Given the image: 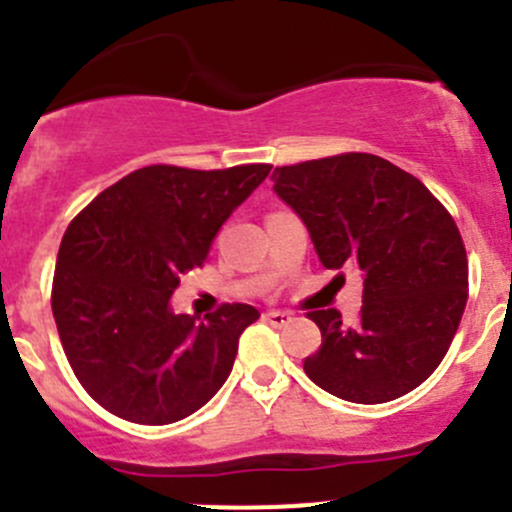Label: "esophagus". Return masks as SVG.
Segmentation results:
<instances>
[{
    "instance_id": "obj_1",
    "label": "esophagus",
    "mask_w": 512,
    "mask_h": 512,
    "mask_svg": "<svg viewBox=\"0 0 512 512\" xmlns=\"http://www.w3.org/2000/svg\"><path fill=\"white\" fill-rule=\"evenodd\" d=\"M264 319L269 321L271 326H286V324H289V321H291V314H286V311L271 309V311H266Z\"/></svg>"
}]
</instances>
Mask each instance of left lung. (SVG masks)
Listing matches in <instances>:
<instances>
[{"label":"left lung","mask_w":512,"mask_h":512,"mask_svg":"<svg viewBox=\"0 0 512 512\" xmlns=\"http://www.w3.org/2000/svg\"><path fill=\"white\" fill-rule=\"evenodd\" d=\"M271 180L309 228L321 264L364 274L352 326L337 309L306 314L321 332V347L304 359L306 377L359 405L420 387L440 367L467 304L465 243L447 208L422 180L372 153L284 165Z\"/></svg>","instance_id":"1"}]
</instances>
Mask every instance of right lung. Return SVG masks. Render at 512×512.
Returning <instances> with one entry per match:
<instances>
[{
  "label": "right lung",
  "instance_id": "obj_1",
  "mask_svg": "<svg viewBox=\"0 0 512 512\" xmlns=\"http://www.w3.org/2000/svg\"><path fill=\"white\" fill-rule=\"evenodd\" d=\"M271 165L223 170L148 165L105 188L62 236L52 314L85 392L138 425L201 410L231 374L238 337L259 319L248 304L173 314L180 276L206 264L228 216Z\"/></svg>",
  "mask_w": 512,
  "mask_h": 512
}]
</instances>
